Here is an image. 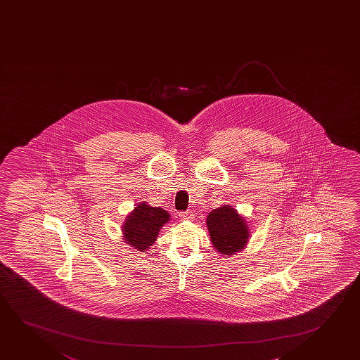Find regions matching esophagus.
Listing matches in <instances>:
<instances>
[{"mask_svg":"<svg viewBox=\"0 0 360 360\" xmlns=\"http://www.w3.org/2000/svg\"><path fill=\"white\" fill-rule=\"evenodd\" d=\"M193 213L191 212V210H187V212H182V213H179V218L182 220H192L193 219Z\"/></svg>","mask_w":360,"mask_h":360,"instance_id":"obj_1","label":"esophagus"}]
</instances>
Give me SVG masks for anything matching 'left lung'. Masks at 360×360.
I'll return each instance as SVG.
<instances>
[{"label":"left lung","instance_id":"8db88e82","mask_svg":"<svg viewBox=\"0 0 360 360\" xmlns=\"http://www.w3.org/2000/svg\"><path fill=\"white\" fill-rule=\"evenodd\" d=\"M207 226L215 250L223 255H234L249 241L250 230L245 219L228 204L208 214Z\"/></svg>","mask_w":360,"mask_h":360}]
</instances>
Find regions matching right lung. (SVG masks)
<instances>
[{"label": "right lung", "instance_id": "right-lung-1", "mask_svg": "<svg viewBox=\"0 0 360 360\" xmlns=\"http://www.w3.org/2000/svg\"><path fill=\"white\" fill-rule=\"evenodd\" d=\"M169 214L165 209L140 203L131 212L122 225V234L127 245L137 251H147L155 244L158 231L168 223Z\"/></svg>", "mask_w": 360, "mask_h": 360}]
</instances>
